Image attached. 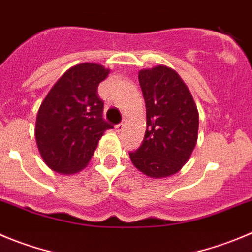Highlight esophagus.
<instances>
[{"mask_svg": "<svg viewBox=\"0 0 252 252\" xmlns=\"http://www.w3.org/2000/svg\"><path fill=\"white\" fill-rule=\"evenodd\" d=\"M124 126H124L123 123H119V124H117V126H115L114 128H115V130L118 131V133H121V131H123Z\"/></svg>", "mask_w": 252, "mask_h": 252, "instance_id": "esophagus-1", "label": "esophagus"}]
</instances>
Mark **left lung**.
<instances>
[{"mask_svg": "<svg viewBox=\"0 0 252 252\" xmlns=\"http://www.w3.org/2000/svg\"><path fill=\"white\" fill-rule=\"evenodd\" d=\"M147 107V130L139 149L129 153L133 165L149 178L176 174L197 142L199 112L189 88L166 65L138 74Z\"/></svg>", "mask_w": 252, "mask_h": 252, "instance_id": "1", "label": "left lung"}]
</instances>
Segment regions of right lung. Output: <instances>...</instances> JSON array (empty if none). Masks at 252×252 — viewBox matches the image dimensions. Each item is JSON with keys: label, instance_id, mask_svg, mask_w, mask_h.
I'll return each instance as SVG.
<instances>
[{"label": "right lung", "instance_id": "1", "mask_svg": "<svg viewBox=\"0 0 252 252\" xmlns=\"http://www.w3.org/2000/svg\"><path fill=\"white\" fill-rule=\"evenodd\" d=\"M110 69L97 63L69 68L46 95L37 113L36 137L47 166L61 174L86 168L98 142L112 124L103 119L98 86Z\"/></svg>", "mask_w": 252, "mask_h": 252}]
</instances>
